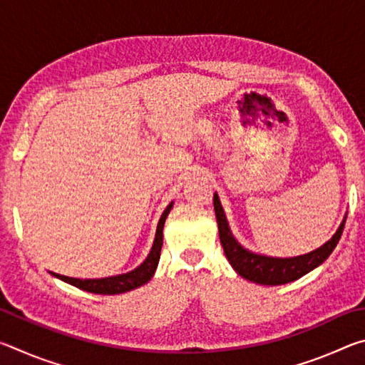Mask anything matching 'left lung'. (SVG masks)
Instances as JSON below:
<instances>
[{"label":"left lung","instance_id":"8db88e82","mask_svg":"<svg viewBox=\"0 0 365 365\" xmlns=\"http://www.w3.org/2000/svg\"><path fill=\"white\" fill-rule=\"evenodd\" d=\"M214 211L219 225L222 248H224L228 262H230L235 272L252 283L269 287L285 285V283L298 280L302 275L309 274V272L325 262L327 257H329L333 250H335L339 238H341L346 222L344 217L341 224H339L338 230L329 242L324 243L320 248L307 252V255L294 257H272L257 255V252L246 250L245 246L238 243V240L233 237L230 227H228V220L225 217L224 207L220 205L217 193H214Z\"/></svg>","mask_w":365,"mask_h":365}]
</instances>
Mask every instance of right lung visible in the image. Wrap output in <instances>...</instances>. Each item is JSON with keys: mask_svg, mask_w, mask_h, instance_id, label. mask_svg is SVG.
I'll use <instances>...</instances> for the list:
<instances>
[{"mask_svg": "<svg viewBox=\"0 0 365 365\" xmlns=\"http://www.w3.org/2000/svg\"><path fill=\"white\" fill-rule=\"evenodd\" d=\"M172 206H174V201L165 207V211L163 212V215H160L159 224L156 228V237H154V242H153V248L150 251V255H148V257L138 265L137 269L120 275L104 277V279H85V280L59 275V274H54V272H49V274L54 275L59 280L71 283V285L83 289V292L95 293V294H120V293L132 292V289L138 287H143L145 283L151 280V277L154 275V272H156V267L159 264L160 248H163V230H164L165 219H168Z\"/></svg>", "mask_w": 365, "mask_h": 365, "instance_id": "right-lung-1", "label": "right lung"}]
</instances>
